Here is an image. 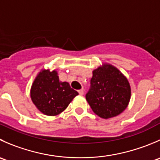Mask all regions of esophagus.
Listing matches in <instances>:
<instances>
[{
  "instance_id": "1",
  "label": "esophagus",
  "mask_w": 160,
  "mask_h": 160,
  "mask_svg": "<svg viewBox=\"0 0 160 160\" xmlns=\"http://www.w3.org/2000/svg\"><path fill=\"white\" fill-rule=\"evenodd\" d=\"M78 93H79V94H80V95H83V89L79 90Z\"/></svg>"
}]
</instances>
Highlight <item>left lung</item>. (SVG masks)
Masks as SVG:
<instances>
[{
  "instance_id": "8db88e82",
  "label": "left lung",
  "mask_w": 160,
  "mask_h": 160,
  "mask_svg": "<svg viewBox=\"0 0 160 160\" xmlns=\"http://www.w3.org/2000/svg\"><path fill=\"white\" fill-rule=\"evenodd\" d=\"M131 93L128 79L116 67L105 64L93 71L86 99L96 115L108 119L126 109Z\"/></svg>"
}]
</instances>
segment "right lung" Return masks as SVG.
<instances>
[{"label": "right lung", "mask_w": 160, "mask_h": 160, "mask_svg": "<svg viewBox=\"0 0 160 160\" xmlns=\"http://www.w3.org/2000/svg\"><path fill=\"white\" fill-rule=\"evenodd\" d=\"M78 92L67 82H61L55 70L43 69L37 76L31 88L32 102L42 113L56 116L64 111Z\"/></svg>", "instance_id": "obj_1"}]
</instances>
